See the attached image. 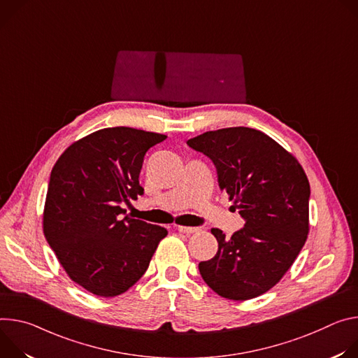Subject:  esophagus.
Segmentation results:
<instances>
[{"instance_id": "1", "label": "esophagus", "mask_w": 358, "mask_h": 358, "mask_svg": "<svg viewBox=\"0 0 358 358\" xmlns=\"http://www.w3.org/2000/svg\"><path fill=\"white\" fill-rule=\"evenodd\" d=\"M178 230L180 233H186V234H192V233H199L201 227H190V226H178Z\"/></svg>"}]
</instances>
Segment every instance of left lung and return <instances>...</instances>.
I'll return each mask as SVG.
<instances>
[{
	"instance_id": "1",
	"label": "left lung",
	"mask_w": 358,
	"mask_h": 358,
	"mask_svg": "<svg viewBox=\"0 0 358 358\" xmlns=\"http://www.w3.org/2000/svg\"><path fill=\"white\" fill-rule=\"evenodd\" d=\"M187 145L212 159L220 190L246 222L230 239L212 229L219 249L199 271L224 299H255L280 282L307 241L308 179L290 152L257 129L210 131Z\"/></svg>"
}]
</instances>
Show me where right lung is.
I'll return each instance as SVG.
<instances>
[{"instance_id": "obj_1", "label": "right lung", "mask_w": 358, "mask_h": 358, "mask_svg": "<svg viewBox=\"0 0 358 358\" xmlns=\"http://www.w3.org/2000/svg\"><path fill=\"white\" fill-rule=\"evenodd\" d=\"M166 135L116 127L73 142L51 171L43 227L76 285L99 297L131 289L149 267L165 227L125 215L143 194L139 173L149 148Z\"/></svg>"}]
</instances>
